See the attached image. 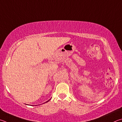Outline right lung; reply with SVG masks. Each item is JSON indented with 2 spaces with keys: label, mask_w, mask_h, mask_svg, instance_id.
Here are the masks:
<instances>
[{
  "label": "right lung",
  "mask_w": 122,
  "mask_h": 122,
  "mask_svg": "<svg viewBox=\"0 0 122 122\" xmlns=\"http://www.w3.org/2000/svg\"><path fill=\"white\" fill-rule=\"evenodd\" d=\"M50 101V100H48V101H46V102H48V101Z\"/></svg>",
  "instance_id": "right-lung-1"
}]
</instances>
